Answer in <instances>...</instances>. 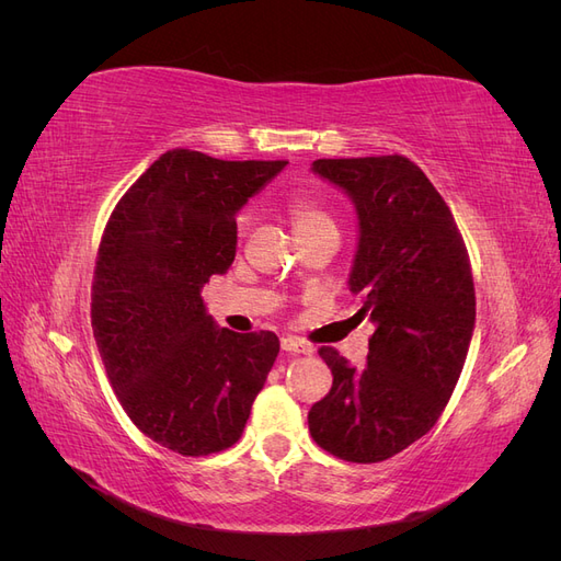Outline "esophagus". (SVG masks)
I'll return each instance as SVG.
<instances>
[{
    "mask_svg": "<svg viewBox=\"0 0 561 561\" xmlns=\"http://www.w3.org/2000/svg\"><path fill=\"white\" fill-rule=\"evenodd\" d=\"M280 348L287 351V353H304V355L313 353V346L304 342V339H299V336H283L280 339Z\"/></svg>",
    "mask_w": 561,
    "mask_h": 561,
    "instance_id": "esophagus-1",
    "label": "esophagus"
}]
</instances>
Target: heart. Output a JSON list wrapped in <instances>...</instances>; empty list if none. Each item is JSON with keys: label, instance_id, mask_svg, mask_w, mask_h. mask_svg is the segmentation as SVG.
<instances>
[{"label": "heart", "instance_id": "heart-1", "mask_svg": "<svg viewBox=\"0 0 561 561\" xmlns=\"http://www.w3.org/2000/svg\"><path fill=\"white\" fill-rule=\"evenodd\" d=\"M285 210H287V217H290L297 239H307V236L325 231V229L336 231L334 217L330 215V210L311 196H293L290 201H287ZM243 225H245V219L241 217V227Z\"/></svg>", "mask_w": 561, "mask_h": 561}]
</instances>
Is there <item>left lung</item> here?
<instances>
[{"mask_svg":"<svg viewBox=\"0 0 561 561\" xmlns=\"http://www.w3.org/2000/svg\"><path fill=\"white\" fill-rule=\"evenodd\" d=\"M311 171L344 190L358 215L348 287L375 322L367 365L322 346L330 393L309 412L332 456L379 463L426 435L447 407L474 330V285L454 215L421 168L400 154L318 159Z\"/></svg>","mask_w":561,"mask_h":561,"instance_id":"obj_1","label":"left lung"}]
</instances>
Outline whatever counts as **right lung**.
Here are the masks:
<instances>
[{
	"label": "right lung",
	"mask_w": 561,
	"mask_h": 561,
	"mask_svg": "<svg viewBox=\"0 0 561 561\" xmlns=\"http://www.w3.org/2000/svg\"><path fill=\"white\" fill-rule=\"evenodd\" d=\"M285 163L165 151L116 203L100 241V358L135 426L182 456L239 443L280 351L274 332L217 328L201 290L236 257V213Z\"/></svg>",
	"instance_id": "right-lung-1"
}]
</instances>
